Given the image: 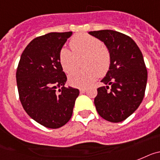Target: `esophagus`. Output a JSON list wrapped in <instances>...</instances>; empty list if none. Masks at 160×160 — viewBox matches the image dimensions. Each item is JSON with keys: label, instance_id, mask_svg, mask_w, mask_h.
I'll list each match as a JSON object with an SVG mask.
<instances>
[{"label": "esophagus", "instance_id": "1", "mask_svg": "<svg viewBox=\"0 0 160 160\" xmlns=\"http://www.w3.org/2000/svg\"><path fill=\"white\" fill-rule=\"evenodd\" d=\"M80 92H81V93H84V92H86V88H80Z\"/></svg>", "mask_w": 160, "mask_h": 160}]
</instances>
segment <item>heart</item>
Returning a JSON list of instances; mask_svg holds the SVG:
<instances>
[{
  "label": "heart",
  "instance_id": "b5f03b06",
  "mask_svg": "<svg viewBox=\"0 0 160 160\" xmlns=\"http://www.w3.org/2000/svg\"><path fill=\"white\" fill-rule=\"evenodd\" d=\"M72 50L63 47L59 54V60L63 70L70 73L76 68V57L85 55L83 70H76L69 75V82L73 86L85 88L97 76H103L109 69L111 55L109 50L101 40L88 34L75 35L70 41Z\"/></svg>",
  "mask_w": 160,
  "mask_h": 160
}]
</instances>
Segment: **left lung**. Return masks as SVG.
Returning <instances> with one entry per match:
<instances>
[{"label": "left lung", "instance_id": "obj_1", "mask_svg": "<svg viewBox=\"0 0 160 160\" xmlns=\"http://www.w3.org/2000/svg\"><path fill=\"white\" fill-rule=\"evenodd\" d=\"M89 34L104 42L111 55L109 69L101 80L106 86L97 88L94 99L96 109L106 121L121 122L143 100L147 81L143 56L135 42L120 32L102 30Z\"/></svg>", "mask_w": 160, "mask_h": 160}]
</instances>
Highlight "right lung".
<instances>
[{
  "label": "right lung",
  "instance_id": "obj_1",
  "mask_svg": "<svg viewBox=\"0 0 160 160\" xmlns=\"http://www.w3.org/2000/svg\"><path fill=\"white\" fill-rule=\"evenodd\" d=\"M72 31L52 32L34 38L21 55L17 68L19 99L26 113L42 126L57 129L70 120L77 88H66L67 76L59 54Z\"/></svg>",
  "mask_w": 160,
  "mask_h": 160
}]
</instances>
